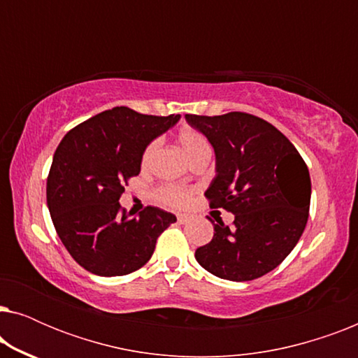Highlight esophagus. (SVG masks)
I'll return each mask as SVG.
<instances>
[{
	"label": "esophagus",
	"mask_w": 358,
	"mask_h": 358,
	"mask_svg": "<svg viewBox=\"0 0 358 358\" xmlns=\"http://www.w3.org/2000/svg\"><path fill=\"white\" fill-rule=\"evenodd\" d=\"M190 220V217L189 215H184V213H180V215H178V222L180 223V224H184V223H187Z\"/></svg>",
	"instance_id": "esophagus-1"
}]
</instances>
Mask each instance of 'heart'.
Here are the masks:
<instances>
[{"label":"heart","instance_id":"obj_1","mask_svg":"<svg viewBox=\"0 0 358 358\" xmlns=\"http://www.w3.org/2000/svg\"><path fill=\"white\" fill-rule=\"evenodd\" d=\"M178 141L180 148L184 150V153L189 156L190 161L199 155L210 153L208 140L205 138L202 131H199L197 129H192V127H182V129L178 131ZM158 148H159L158 140L150 141V143L146 145V148L143 150V155H141V168L143 169L151 168V164L155 163L156 155H158ZM155 197L158 199L161 203L169 205V207L182 208L190 202V199H192V190L187 187H182V185L164 184L156 189Z\"/></svg>","mask_w":358,"mask_h":358}]
</instances>
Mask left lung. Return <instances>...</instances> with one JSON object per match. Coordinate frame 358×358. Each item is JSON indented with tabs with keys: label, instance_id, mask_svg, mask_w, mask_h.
<instances>
[{
	"label": "left lung",
	"instance_id": "8db88e82",
	"mask_svg": "<svg viewBox=\"0 0 358 358\" xmlns=\"http://www.w3.org/2000/svg\"><path fill=\"white\" fill-rule=\"evenodd\" d=\"M185 119L217 155V176L205 197L212 208L234 213L213 223L212 241L197 248L205 271L248 282L282 264L301 238L311 199L310 171L290 140L267 120L246 112Z\"/></svg>",
	"mask_w": 358,
	"mask_h": 358
}]
</instances>
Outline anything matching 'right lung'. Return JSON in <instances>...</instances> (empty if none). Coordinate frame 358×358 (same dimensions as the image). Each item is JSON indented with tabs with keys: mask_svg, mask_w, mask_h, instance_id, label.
I'll return each instance as SVG.
<instances>
[{
	"mask_svg": "<svg viewBox=\"0 0 358 358\" xmlns=\"http://www.w3.org/2000/svg\"><path fill=\"white\" fill-rule=\"evenodd\" d=\"M178 120L114 107L63 136L47 178V205L63 246L87 272L117 277L138 271L176 222L158 207L127 212L119 199L140 174L146 145Z\"/></svg>",
	"mask_w": 358,
	"mask_h": 358,
	"instance_id": "1",
	"label": "right lung"
}]
</instances>
